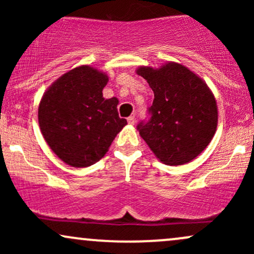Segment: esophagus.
I'll return each mask as SVG.
<instances>
[{"instance_id":"esophagus-1","label":"esophagus","mask_w":254,"mask_h":254,"mask_svg":"<svg viewBox=\"0 0 254 254\" xmlns=\"http://www.w3.org/2000/svg\"><path fill=\"white\" fill-rule=\"evenodd\" d=\"M127 123H129L130 125L135 124V117H133V116H130V117L127 118Z\"/></svg>"}]
</instances>
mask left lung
<instances>
[{"label": "left lung", "mask_w": 254, "mask_h": 254, "mask_svg": "<svg viewBox=\"0 0 254 254\" xmlns=\"http://www.w3.org/2000/svg\"><path fill=\"white\" fill-rule=\"evenodd\" d=\"M154 92L150 119L139 123V135L165 165L188 164L208 147L217 127V104L204 81L176 62L160 68L138 66Z\"/></svg>", "instance_id": "obj_1"}]
</instances>
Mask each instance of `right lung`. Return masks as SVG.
Masks as SVG:
<instances>
[{"label": "right lung", "mask_w": 254, "mask_h": 254, "mask_svg": "<svg viewBox=\"0 0 254 254\" xmlns=\"http://www.w3.org/2000/svg\"><path fill=\"white\" fill-rule=\"evenodd\" d=\"M109 76L90 65L71 69L45 90L38 122L46 143L71 167L94 165L127 122L119 118L118 99H105Z\"/></svg>", "instance_id": "1"}]
</instances>
